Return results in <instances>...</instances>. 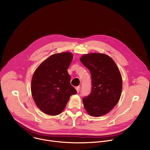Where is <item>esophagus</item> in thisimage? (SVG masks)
<instances>
[{
    "mask_svg": "<svg viewBox=\"0 0 150 150\" xmlns=\"http://www.w3.org/2000/svg\"><path fill=\"white\" fill-rule=\"evenodd\" d=\"M80 88H81V87H80L79 86H78V87H76V91H77L78 93H79V91H80Z\"/></svg>",
    "mask_w": 150,
    "mask_h": 150,
    "instance_id": "esophagus-1",
    "label": "esophagus"
}]
</instances>
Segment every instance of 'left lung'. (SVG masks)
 <instances>
[{
    "instance_id": "8db88e82",
    "label": "left lung",
    "mask_w": 150,
    "mask_h": 150,
    "mask_svg": "<svg viewBox=\"0 0 150 150\" xmlns=\"http://www.w3.org/2000/svg\"><path fill=\"white\" fill-rule=\"evenodd\" d=\"M80 60L91 75V91L82 98L84 108L91 116L104 115L120 99L122 90L120 71L114 60L104 54H83Z\"/></svg>"
}]
</instances>
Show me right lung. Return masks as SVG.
Listing matches in <instances>:
<instances>
[{
	"mask_svg": "<svg viewBox=\"0 0 150 150\" xmlns=\"http://www.w3.org/2000/svg\"><path fill=\"white\" fill-rule=\"evenodd\" d=\"M73 59L69 52L54 54L42 62L34 73L31 94L37 106L49 115H59L76 90L70 83L68 68Z\"/></svg>",
	"mask_w": 150,
	"mask_h": 150,
	"instance_id": "obj_1",
	"label": "right lung"
}]
</instances>
